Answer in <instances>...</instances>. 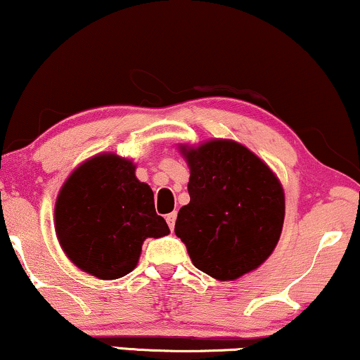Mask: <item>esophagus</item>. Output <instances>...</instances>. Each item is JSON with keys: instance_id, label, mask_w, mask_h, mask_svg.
Wrapping results in <instances>:
<instances>
[{"instance_id": "obj_1", "label": "esophagus", "mask_w": 360, "mask_h": 360, "mask_svg": "<svg viewBox=\"0 0 360 360\" xmlns=\"http://www.w3.org/2000/svg\"><path fill=\"white\" fill-rule=\"evenodd\" d=\"M176 217H177V214H176V212H171V214H167V216H166L167 226H169V229H171V231L174 229V224H176Z\"/></svg>"}]
</instances>
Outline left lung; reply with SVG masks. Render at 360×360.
<instances>
[{
	"label": "left lung",
	"instance_id": "left-lung-1",
	"mask_svg": "<svg viewBox=\"0 0 360 360\" xmlns=\"http://www.w3.org/2000/svg\"><path fill=\"white\" fill-rule=\"evenodd\" d=\"M191 169L189 204L174 233L199 271L234 281L271 256L284 224V189L266 162L243 144L211 139L181 146Z\"/></svg>",
	"mask_w": 360,
	"mask_h": 360
}]
</instances>
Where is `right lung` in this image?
Segmentation results:
<instances>
[{"label":"right lung","mask_w":360,"mask_h":360,"mask_svg":"<svg viewBox=\"0 0 360 360\" xmlns=\"http://www.w3.org/2000/svg\"><path fill=\"white\" fill-rule=\"evenodd\" d=\"M134 171L129 159L98 154L76 167L58 194L54 227L59 244L76 267L98 279L129 274L144 239L169 234L154 209L153 189Z\"/></svg>","instance_id":"1"}]
</instances>
